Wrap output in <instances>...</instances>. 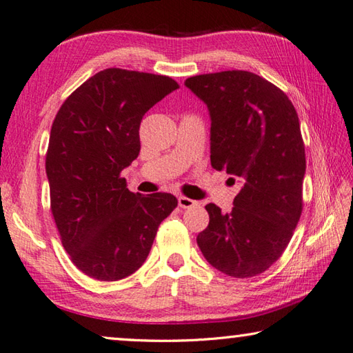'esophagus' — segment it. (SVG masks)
<instances>
[{
    "label": "esophagus",
    "instance_id": "obj_1",
    "mask_svg": "<svg viewBox=\"0 0 353 353\" xmlns=\"http://www.w3.org/2000/svg\"><path fill=\"white\" fill-rule=\"evenodd\" d=\"M178 204L181 208H192V207H196L198 205V201L195 199H190V198H185V196H179L178 198Z\"/></svg>",
    "mask_w": 353,
    "mask_h": 353
}]
</instances>
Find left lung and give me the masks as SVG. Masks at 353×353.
<instances>
[{
	"label": "left lung",
	"instance_id": "8db88e82",
	"mask_svg": "<svg viewBox=\"0 0 353 353\" xmlns=\"http://www.w3.org/2000/svg\"><path fill=\"white\" fill-rule=\"evenodd\" d=\"M184 85L207 105L212 166L241 183L230 213L205 205L210 222L198 247L227 276H257L282 256L303 208L306 158L296 108L250 71L193 76Z\"/></svg>",
	"mask_w": 353,
	"mask_h": 353
}]
</instances>
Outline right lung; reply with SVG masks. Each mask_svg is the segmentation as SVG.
I'll list each match as a JSON object with an SVG mask.
<instances>
[{"label":"right lung","mask_w":353,"mask_h":353,"mask_svg":"<svg viewBox=\"0 0 353 353\" xmlns=\"http://www.w3.org/2000/svg\"><path fill=\"white\" fill-rule=\"evenodd\" d=\"M178 88L168 76L106 68L56 114L46 157L52 213L63 248L86 276H131L178 205L170 193L129 192L120 176L140 154L143 116Z\"/></svg>","instance_id":"1"}]
</instances>
